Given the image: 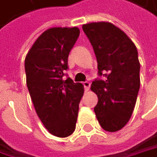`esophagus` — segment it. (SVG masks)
I'll return each mask as SVG.
<instances>
[{
  "mask_svg": "<svg viewBox=\"0 0 157 157\" xmlns=\"http://www.w3.org/2000/svg\"><path fill=\"white\" fill-rule=\"evenodd\" d=\"M83 86H84L85 92H88L89 89H90V86H91V82H83Z\"/></svg>",
  "mask_w": 157,
  "mask_h": 157,
  "instance_id": "1",
  "label": "esophagus"
}]
</instances>
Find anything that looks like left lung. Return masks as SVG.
<instances>
[{"mask_svg":"<svg viewBox=\"0 0 157 157\" xmlns=\"http://www.w3.org/2000/svg\"><path fill=\"white\" fill-rule=\"evenodd\" d=\"M82 29L93 46L99 75L105 81L95 80L91 90L97 94L94 107L101 128L116 132L128 122L140 87V64L133 41L114 24L107 21L82 25Z\"/></svg>","mask_w":157,"mask_h":157,"instance_id":"1","label":"left lung"}]
</instances>
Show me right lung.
<instances>
[{"instance_id":"add662e5","label":"right lung","mask_w":157,"mask_h":157,"mask_svg":"<svg viewBox=\"0 0 157 157\" xmlns=\"http://www.w3.org/2000/svg\"><path fill=\"white\" fill-rule=\"evenodd\" d=\"M80 35L77 27L44 31L25 58L26 82L36 114L50 134L66 137L75 129L83 85L63 79L68 56Z\"/></svg>"}]
</instances>
